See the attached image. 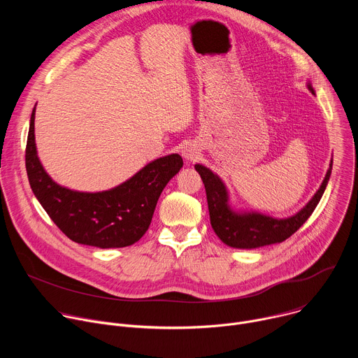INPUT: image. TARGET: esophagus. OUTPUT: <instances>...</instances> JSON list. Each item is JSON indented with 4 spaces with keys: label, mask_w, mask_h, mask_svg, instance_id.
<instances>
[{
    "label": "esophagus",
    "mask_w": 358,
    "mask_h": 358,
    "mask_svg": "<svg viewBox=\"0 0 358 358\" xmlns=\"http://www.w3.org/2000/svg\"><path fill=\"white\" fill-rule=\"evenodd\" d=\"M181 156L184 157L185 162H194V160H196L198 156H199V150L196 148L195 144H191V143H189V144L184 145V148H182V151H181Z\"/></svg>",
    "instance_id": "34e87169"
}]
</instances>
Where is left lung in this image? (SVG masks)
<instances>
[{
  "label": "left lung",
  "instance_id": "1",
  "mask_svg": "<svg viewBox=\"0 0 358 358\" xmlns=\"http://www.w3.org/2000/svg\"><path fill=\"white\" fill-rule=\"evenodd\" d=\"M308 89L315 94V89L310 82H308ZM331 166L333 160L330 162V167L320 188L316 191L312 199L299 213L287 218H275L257 211L234 208L231 206L228 188L222 178L202 164H195L194 167L201 176L203 185H206L210 220L214 232L225 245L231 248L255 249L283 242L308 221L327 187Z\"/></svg>",
  "mask_w": 358,
  "mask_h": 358
}]
</instances>
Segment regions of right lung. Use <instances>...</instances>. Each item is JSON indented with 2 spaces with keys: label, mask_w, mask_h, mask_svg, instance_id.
I'll use <instances>...</instances> for the list:
<instances>
[{
  "label": "right lung",
  "mask_w": 358,
  "mask_h": 358,
  "mask_svg": "<svg viewBox=\"0 0 358 358\" xmlns=\"http://www.w3.org/2000/svg\"><path fill=\"white\" fill-rule=\"evenodd\" d=\"M25 166L34 195L57 227L73 242L101 249L124 248L148 229L167 182L181 170L177 152L145 164L124 182L85 192L62 187L45 171L35 144V108L29 120Z\"/></svg>",
  "instance_id": "1"
}]
</instances>
